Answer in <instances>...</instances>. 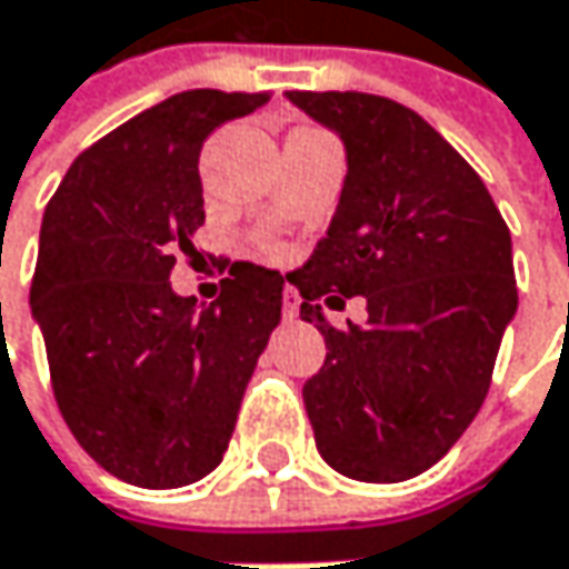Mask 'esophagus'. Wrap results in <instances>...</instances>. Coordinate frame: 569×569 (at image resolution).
Wrapping results in <instances>:
<instances>
[{"instance_id": "esophagus-1", "label": "esophagus", "mask_w": 569, "mask_h": 569, "mask_svg": "<svg viewBox=\"0 0 569 569\" xmlns=\"http://www.w3.org/2000/svg\"><path fill=\"white\" fill-rule=\"evenodd\" d=\"M298 311H301V298H298V291L288 288V291L281 295V315L288 320H295L298 318Z\"/></svg>"}]
</instances>
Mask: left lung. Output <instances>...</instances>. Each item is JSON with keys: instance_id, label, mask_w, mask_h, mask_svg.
I'll return each mask as SVG.
<instances>
[{"instance_id": "obj_1", "label": "left lung", "mask_w": 569, "mask_h": 569, "mask_svg": "<svg viewBox=\"0 0 569 569\" xmlns=\"http://www.w3.org/2000/svg\"><path fill=\"white\" fill-rule=\"evenodd\" d=\"M347 147V179L315 254L288 274L327 343L305 383L323 462L406 481L439 462L481 409L518 311L511 232L465 157L416 110L360 91H288ZM368 301L333 328L318 300Z\"/></svg>"}]
</instances>
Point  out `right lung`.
I'll return each instance as SVG.
<instances>
[{"label": "right lung", "instance_id": "right-lung-1", "mask_svg": "<svg viewBox=\"0 0 569 569\" xmlns=\"http://www.w3.org/2000/svg\"><path fill=\"white\" fill-rule=\"evenodd\" d=\"M268 91H182L88 147L44 219L32 278L54 402L81 449L127 485L182 488L222 462L284 278L236 261L199 311L170 288L206 222V137Z\"/></svg>", "mask_w": 569, "mask_h": 569}]
</instances>
